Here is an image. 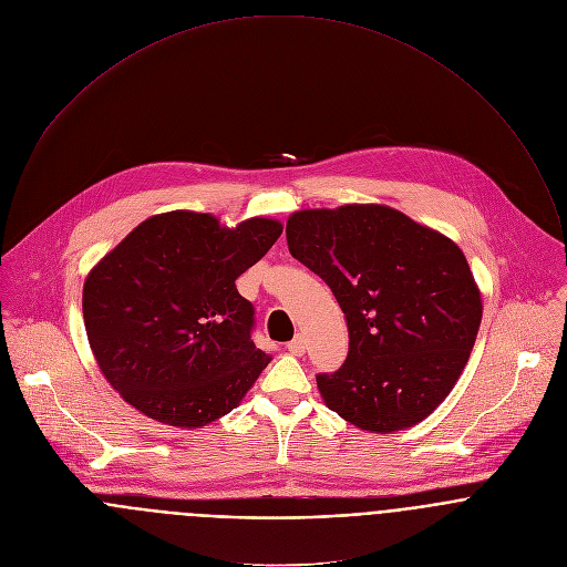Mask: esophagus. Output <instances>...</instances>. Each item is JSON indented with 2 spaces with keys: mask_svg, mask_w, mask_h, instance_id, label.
<instances>
[{
  "mask_svg": "<svg viewBox=\"0 0 567 567\" xmlns=\"http://www.w3.org/2000/svg\"><path fill=\"white\" fill-rule=\"evenodd\" d=\"M295 357H301L303 352H306V341H303V337L301 334H297L292 341H288V346H286Z\"/></svg>",
  "mask_w": 567,
  "mask_h": 567,
  "instance_id": "esophagus-1",
  "label": "esophagus"
}]
</instances>
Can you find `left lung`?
Wrapping results in <instances>:
<instances>
[{"instance_id":"left-lung-1","label":"left lung","mask_w":567,"mask_h":567,"mask_svg":"<svg viewBox=\"0 0 567 567\" xmlns=\"http://www.w3.org/2000/svg\"><path fill=\"white\" fill-rule=\"evenodd\" d=\"M286 239L348 323L343 365L317 374L326 405L381 434L423 421L454 388L481 326V292L461 248L379 204L299 210Z\"/></svg>"}]
</instances>
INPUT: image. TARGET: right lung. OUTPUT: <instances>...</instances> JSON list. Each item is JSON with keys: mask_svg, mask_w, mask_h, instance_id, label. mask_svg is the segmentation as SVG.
<instances>
[{"mask_svg": "<svg viewBox=\"0 0 567 567\" xmlns=\"http://www.w3.org/2000/svg\"><path fill=\"white\" fill-rule=\"evenodd\" d=\"M281 224L173 210L142 221L86 277L84 323L109 383L142 414L202 427L228 414L270 354L252 341L255 308L235 286Z\"/></svg>", "mask_w": 567, "mask_h": 567, "instance_id": "obj_1", "label": "right lung"}]
</instances>
